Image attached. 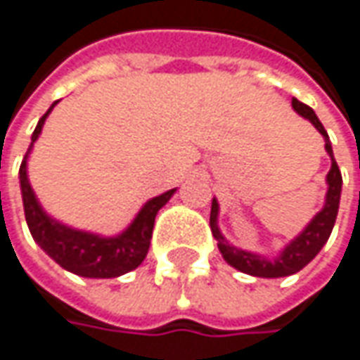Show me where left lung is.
<instances>
[{
    "mask_svg": "<svg viewBox=\"0 0 360 360\" xmlns=\"http://www.w3.org/2000/svg\"><path fill=\"white\" fill-rule=\"evenodd\" d=\"M292 107L296 109L302 117L312 121V125H314L316 129L324 135L326 152L330 153V158H333V168H330L328 176H326L328 192H326V205H324V208L312 219V223L306 226V231L281 251V255H279L278 259L271 261L261 257V255L249 253V251H241V249L229 245L225 237L221 235L219 226H217V217H219V205H217V200H212V208H210V229H212V235H214V239L219 243V251L223 253L225 261L229 265H233L235 269H239L243 274H249V276H255V278H285V276L297 274L302 267H306L318 255V251L324 247V243L328 241V237L333 233L334 221H336V214H338L342 176H340L338 164L334 160L333 146L328 141V134H326L324 125L320 123V119L316 117L312 107L300 103L297 99H292Z\"/></svg>",
    "mask_w": 360,
    "mask_h": 360,
    "instance_id": "obj_1",
    "label": "left lung"
}]
</instances>
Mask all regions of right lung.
Here are the masks:
<instances>
[{
	"instance_id": "obj_1",
	"label": "right lung",
	"mask_w": 360,
	"mask_h": 360,
	"mask_svg": "<svg viewBox=\"0 0 360 360\" xmlns=\"http://www.w3.org/2000/svg\"><path fill=\"white\" fill-rule=\"evenodd\" d=\"M58 101H54L52 107ZM52 107L38 121V125L32 134V146L42 131L44 119L52 111ZM32 146L27 148V152L32 150ZM26 158L22 160V166H20V184H22L26 223L36 243L60 267L77 274V276H82V278H119V276L135 269L141 261L146 259L148 249H150L155 214L170 200L174 190H168V192L152 198L150 202H146V207L139 210V214L135 217V221L125 233H121L119 237L105 239L99 235L68 229V226L52 221L46 214L42 207L38 205L34 190L27 182Z\"/></svg>"
}]
</instances>
